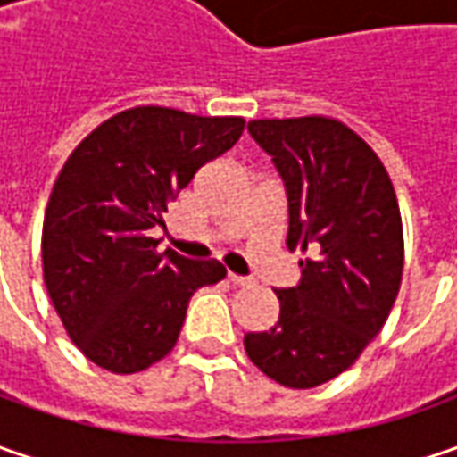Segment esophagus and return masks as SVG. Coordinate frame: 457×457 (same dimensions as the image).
Returning a JSON list of instances; mask_svg holds the SVG:
<instances>
[{"label":"esophagus","instance_id":"obj_1","mask_svg":"<svg viewBox=\"0 0 457 457\" xmlns=\"http://www.w3.org/2000/svg\"><path fill=\"white\" fill-rule=\"evenodd\" d=\"M228 282H231V285H237V287H246V285H252V279H249V277H241V274H234V272H228Z\"/></svg>","mask_w":457,"mask_h":457}]
</instances>
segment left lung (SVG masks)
Segmentation results:
<instances>
[{
  "mask_svg": "<svg viewBox=\"0 0 457 457\" xmlns=\"http://www.w3.org/2000/svg\"><path fill=\"white\" fill-rule=\"evenodd\" d=\"M254 142L285 180L287 249L297 287L277 290L279 320L246 333L259 371L290 389H312L353 366L386 323L404 270L395 185L377 152L330 116L254 119Z\"/></svg>",
  "mask_w": 457,
  "mask_h": 457,
  "instance_id": "8db88e82",
  "label": "left lung"
}]
</instances>
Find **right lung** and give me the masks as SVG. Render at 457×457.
Instances as JSON below:
<instances>
[{"label": "right lung", "mask_w": 457, "mask_h": 457, "mask_svg": "<svg viewBox=\"0 0 457 457\" xmlns=\"http://www.w3.org/2000/svg\"><path fill=\"white\" fill-rule=\"evenodd\" d=\"M241 116L167 106L119 112L80 142L53 185L43 220V277L80 353L112 374H137L175 348L193 292L226 277L223 264L167 249L172 201L205 162L231 150Z\"/></svg>", "instance_id": "obj_1"}]
</instances>
